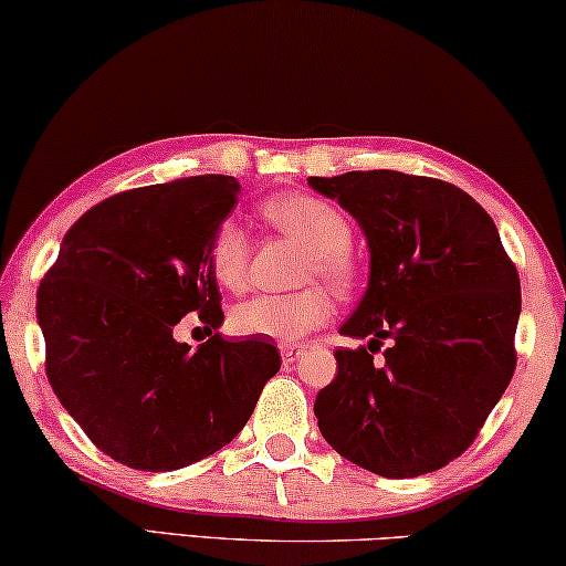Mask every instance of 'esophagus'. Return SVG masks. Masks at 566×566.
<instances>
[{
  "instance_id": "esophagus-1",
  "label": "esophagus",
  "mask_w": 566,
  "mask_h": 566,
  "mask_svg": "<svg viewBox=\"0 0 566 566\" xmlns=\"http://www.w3.org/2000/svg\"><path fill=\"white\" fill-rule=\"evenodd\" d=\"M302 355V345H282V363L292 365Z\"/></svg>"
}]
</instances>
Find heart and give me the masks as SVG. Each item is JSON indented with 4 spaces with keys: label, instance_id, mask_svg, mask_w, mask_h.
<instances>
[{
    "label": "heart",
    "instance_id": "1",
    "mask_svg": "<svg viewBox=\"0 0 566 566\" xmlns=\"http://www.w3.org/2000/svg\"><path fill=\"white\" fill-rule=\"evenodd\" d=\"M266 221L284 234L294 237L310 249L304 276L325 280L345 290L353 282V262L347 249L353 241L347 219L335 206L315 196H282L262 206ZM209 262L213 280L223 290L239 292L249 274V241L244 229L234 221L219 223L209 244ZM332 315V300L319 286L294 294H259L241 302L231 312V327L237 335L269 337L274 343L294 345L312 329L325 325Z\"/></svg>",
    "mask_w": 566,
    "mask_h": 566
}]
</instances>
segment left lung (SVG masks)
I'll return each instance as SVG.
<instances>
[{
  "mask_svg": "<svg viewBox=\"0 0 566 566\" xmlns=\"http://www.w3.org/2000/svg\"><path fill=\"white\" fill-rule=\"evenodd\" d=\"M363 229L370 276L317 392L325 441L365 471L412 479L473 443L514 375L522 284L493 219L469 193L400 170L310 176ZM389 339L382 361L374 353Z\"/></svg>",
  "mask_w": 566,
  "mask_h": 566,
  "instance_id": "1",
  "label": "left lung"
}]
</instances>
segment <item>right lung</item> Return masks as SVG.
<instances>
[{
	"instance_id": "right-lung-1",
	"label": "right lung",
	"mask_w": 566,
	"mask_h": 566,
	"mask_svg": "<svg viewBox=\"0 0 566 566\" xmlns=\"http://www.w3.org/2000/svg\"><path fill=\"white\" fill-rule=\"evenodd\" d=\"M234 176H191L111 196L75 221L38 290L48 380L103 453L138 471H176L234 441L280 353L266 339L199 349L174 327L223 322L209 262L234 209Z\"/></svg>"
}]
</instances>
